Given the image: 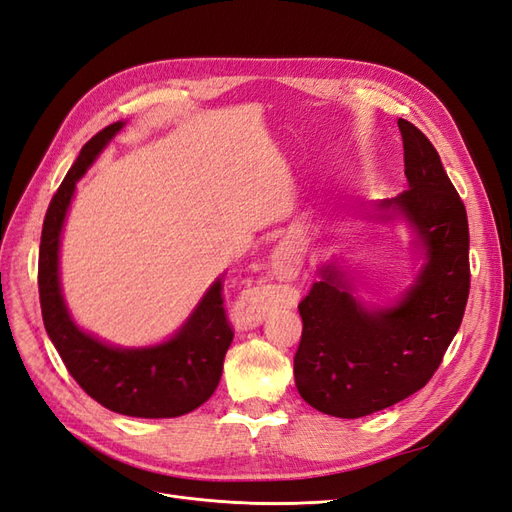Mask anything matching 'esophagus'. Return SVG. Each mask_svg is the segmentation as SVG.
Masks as SVG:
<instances>
[{"mask_svg":"<svg viewBox=\"0 0 512 512\" xmlns=\"http://www.w3.org/2000/svg\"><path fill=\"white\" fill-rule=\"evenodd\" d=\"M273 269L280 277H294L297 275V267L294 262H290V258L286 256V252H275L273 256ZM267 303H269V292L267 290H254L245 297V301L239 307V316L245 327H256V324L262 322L267 312Z\"/></svg>","mask_w":512,"mask_h":512,"instance_id":"obj_1","label":"esophagus"}]
</instances>
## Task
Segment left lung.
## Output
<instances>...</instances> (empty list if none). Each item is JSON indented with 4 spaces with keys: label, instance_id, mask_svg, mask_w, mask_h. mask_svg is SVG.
I'll return each mask as SVG.
<instances>
[{
    "label": "left lung",
    "instance_id": "1",
    "mask_svg": "<svg viewBox=\"0 0 512 512\" xmlns=\"http://www.w3.org/2000/svg\"><path fill=\"white\" fill-rule=\"evenodd\" d=\"M404 138L408 190L374 205L367 220H404L423 265L393 303H365L335 262L299 303L303 335L294 384L318 412L359 418L414 395L442 363L470 292L468 215L436 147L410 121Z\"/></svg>",
    "mask_w": 512,
    "mask_h": 512
}]
</instances>
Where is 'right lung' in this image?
<instances>
[{
  "mask_svg": "<svg viewBox=\"0 0 512 512\" xmlns=\"http://www.w3.org/2000/svg\"><path fill=\"white\" fill-rule=\"evenodd\" d=\"M123 126L126 121L111 123L81 149L46 211L38 258L42 320L72 378L100 406L138 418H173L203 406L220 384L224 356L232 342L220 277L173 335L141 348L106 344L83 331L72 320L61 292V230L76 183Z\"/></svg>",
  "mask_w": 512,
  "mask_h": 512,
  "instance_id": "add662e5",
  "label": "right lung"
}]
</instances>
